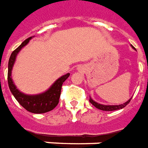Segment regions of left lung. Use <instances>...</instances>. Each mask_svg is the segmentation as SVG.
Here are the masks:
<instances>
[{"label":"left lung","instance_id":"left-lung-1","mask_svg":"<svg viewBox=\"0 0 148 148\" xmlns=\"http://www.w3.org/2000/svg\"><path fill=\"white\" fill-rule=\"evenodd\" d=\"M132 49L136 50L132 45ZM131 99H132V98H130L127 102L123 103L122 104H119V105H105V104H101V103H99L96 102L95 100H93L91 97H90V99H89V101H90V103H91L92 105L95 106L96 108H98V109L99 110H102V111H116V110L122 109V108H123L125 106L127 105V103H129V102L131 101Z\"/></svg>","mask_w":148,"mask_h":148}]
</instances>
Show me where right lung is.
Returning <instances> with one entry per match:
<instances>
[{
	"mask_svg": "<svg viewBox=\"0 0 148 148\" xmlns=\"http://www.w3.org/2000/svg\"><path fill=\"white\" fill-rule=\"evenodd\" d=\"M32 38V37L31 36L25 40L17 49L12 52L10 56L9 65H8V83H9L10 92L24 108H25L27 111L32 113L40 114V113H45L52 111L58 104L63 83L68 79L70 74L67 73L65 75L60 76L59 79H56L50 86V88L48 90H46L45 92L42 93L36 94V95H28L21 92L16 88V86L12 80V70L15 64L17 54L25 46L28 45L29 40Z\"/></svg>",
	"mask_w": 148,
	"mask_h": 148,
	"instance_id": "add662e5",
	"label": "right lung"
}]
</instances>
